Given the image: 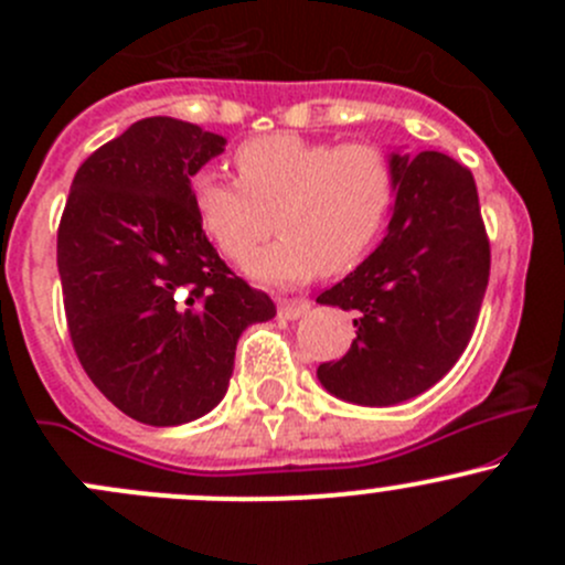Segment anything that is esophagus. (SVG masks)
<instances>
[{
  "label": "esophagus",
  "mask_w": 565,
  "mask_h": 565,
  "mask_svg": "<svg viewBox=\"0 0 565 565\" xmlns=\"http://www.w3.org/2000/svg\"><path fill=\"white\" fill-rule=\"evenodd\" d=\"M311 303L306 298H292V300H281L278 303V315H281L284 319H298L303 315H309Z\"/></svg>",
  "instance_id": "1"
}]
</instances>
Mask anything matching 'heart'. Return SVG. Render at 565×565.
I'll return each instance as SVG.
<instances>
[{"label":"heart","instance_id":"b5f03b06","mask_svg":"<svg viewBox=\"0 0 565 565\" xmlns=\"http://www.w3.org/2000/svg\"><path fill=\"white\" fill-rule=\"evenodd\" d=\"M235 169L237 180L193 177V210L232 262L254 254L276 215L281 235L248 262L250 276L265 284L350 270L383 235L398 193L388 152L361 141L256 136L235 150Z\"/></svg>","mask_w":565,"mask_h":565}]
</instances>
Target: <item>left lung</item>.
<instances>
[{
  "label": "left lung",
  "mask_w": 565,
  "mask_h": 565,
  "mask_svg": "<svg viewBox=\"0 0 565 565\" xmlns=\"http://www.w3.org/2000/svg\"><path fill=\"white\" fill-rule=\"evenodd\" d=\"M398 193L388 235L317 303L355 311L344 358L319 363L333 396L363 407L407 402L440 383L476 330L489 235L472 172L443 152L391 158Z\"/></svg>",
  "instance_id": "1"
}]
</instances>
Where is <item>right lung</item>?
Masks as SVG:
<instances>
[{"label":"right lung","mask_w":565,"mask_h":565,"mask_svg":"<svg viewBox=\"0 0 565 565\" xmlns=\"http://www.w3.org/2000/svg\"><path fill=\"white\" fill-rule=\"evenodd\" d=\"M226 139L147 117L78 167L56 230L73 350L134 420L177 426L230 388L235 347L276 303L248 287L204 235L191 177Z\"/></svg>","instance_id":"add662e5"}]
</instances>
